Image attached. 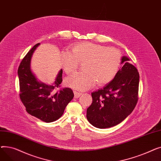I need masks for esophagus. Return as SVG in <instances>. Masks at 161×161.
I'll use <instances>...</instances> for the list:
<instances>
[{
  "instance_id": "obj_1",
  "label": "esophagus",
  "mask_w": 161,
  "mask_h": 161,
  "mask_svg": "<svg viewBox=\"0 0 161 161\" xmlns=\"http://www.w3.org/2000/svg\"><path fill=\"white\" fill-rule=\"evenodd\" d=\"M74 97H75V98H78V97H80L82 95L81 92H78V91H74Z\"/></svg>"
}]
</instances>
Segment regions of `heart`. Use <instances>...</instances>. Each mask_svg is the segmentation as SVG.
<instances>
[{
  "label": "heart",
  "mask_w": 161,
  "mask_h": 161,
  "mask_svg": "<svg viewBox=\"0 0 161 161\" xmlns=\"http://www.w3.org/2000/svg\"><path fill=\"white\" fill-rule=\"evenodd\" d=\"M122 57L114 48L96 44L91 42L76 44L70 53L61 54V62L66 74L74 72L79 63L83 72H76L65 80L67 86L80 91H86L93 86L96 82L104 85L110 82L117 75L121 64Z\"/></svg>",
  "instance_id": "heart-1"
}]
</instances>
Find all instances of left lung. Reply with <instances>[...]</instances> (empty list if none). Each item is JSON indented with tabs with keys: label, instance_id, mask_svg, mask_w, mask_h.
Wrapping results in <instances>:
<instances>
[{
	"label": "left lung",
	"instance_id": "obj_1",
	"mask_svg": "<svg viewBox=\"0 0 161 161\" xmlns=\"http://www.w3.org/2000/svg\"><path fill=\"white\" fill-rule=\"evenodd\" d=\"M129 61L123 56V66L114 80L91 93L92 102L87 109V119L97 128L106 129L119 124L137 104L140 75Z\"/></svg>",
	"mask_w": 161,
	"mask_h": 161
}]
</instances>
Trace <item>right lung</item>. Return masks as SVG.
I'll list each match as a JSON object with an SVG mask.
<instances>
[{
	"label": "right lung",
	"mask_w": 161,
	"mask_h": 161,
	"mask_svg": "<svg viewBox=\"0 0 161 161\" xmlns=\"http://www.w3.org/2000/svg\"><path fill=\"white\" fill-rule=\"evenodd\" d=\"M36 44L21 61L18 68L19 97L27 112L46 123H51L60 118L66 106L74 98L70 88L58 89L63 81L61 69L53 85H47L39 81L31 69V60Z\"/></svg>",
	"instance_id": "right-lung-1"
}]
</instances>
